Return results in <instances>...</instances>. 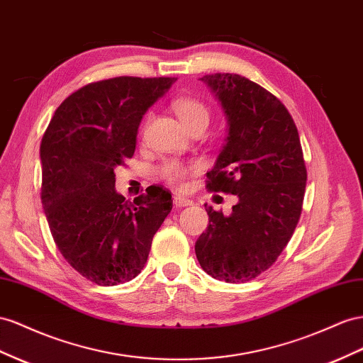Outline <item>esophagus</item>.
<instances>
[{
	"mask_svg": "<svg viewBox=\"0 0 363 363\" xmlns=\"http://www.w3.org/2000/svg\"><path fill=\"white\" fill-rule=\"evenodd\" d=\"M174 204L177 206V208H184V206H191L192 200L184 199L182 195H174Z\"/></svg>",
	"mask_w": 363,
	"mask_h": 363,
	"instance_id": "1",
	"label": "esophagus"
}]
</instances>
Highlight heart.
Wrapping results in <instances>:
<instances>
[{"label":"heart","instance_id":"1","mask_svg":"<svg viewBox=\"0 0 363 363\" xmlns=\"http://www.w3.org/2000/svg\"><path fill=\"white\" fill-rule=\"evenodd\" d=\"M172 108L188 131L199 125L208 126L211 121V111L208 106L197 99H192V97H179L172 102ZM197 169L199 166H186L180 162L171 160L160 166L159 174L172 188L183 189L188 184L189 175L197 172Z\"/></svg>","mask_w":363,"mask_h":363}]
</instances>
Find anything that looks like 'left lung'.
Masks as SVG:
<instances>
[{
  "instance_id": "obj_1",
  "label": "left lung",
  "mask_w": 363,
  "mask_h": 363,
  "mask_svg": "<svg viewBox=\"0 0 363 363\" xmlns=\"http://www.w3.org/2000/svg\"><path fill=\"white\" fill-rule=\"evenodd\" d=\"M229 122L228 142L206 188L233 194L230 215L204 204L209 224L195 242L201 269L215 279L246 282L270 269L301 218L307 168L299 134L284 104L232 73L201 77Z\"/></svg>"
}]
</instances>
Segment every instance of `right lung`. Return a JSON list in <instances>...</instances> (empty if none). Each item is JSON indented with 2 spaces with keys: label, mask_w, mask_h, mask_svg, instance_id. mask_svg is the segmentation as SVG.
Here are the masks:
<instances>
[{
  "label": "right lung",
  "mask_w": 363,
  "mask_h": 363,
  "mask_svg": "<svg viewBox=\"0 0 363 363\" xmlns=\"http://www.w3.org/2000/svg\"><path fill=\"white\" fill-rule=\"evenodd\" d=\"M175 81L119 76L88 84L57 106L43 135L48 228L65 261L97 286L139 275L172 209L162 186L125 200L114 189V169L133 157L143 114Z\"/></svg>",
  "instance_id": "right-lung-1"
}]
</instances>
